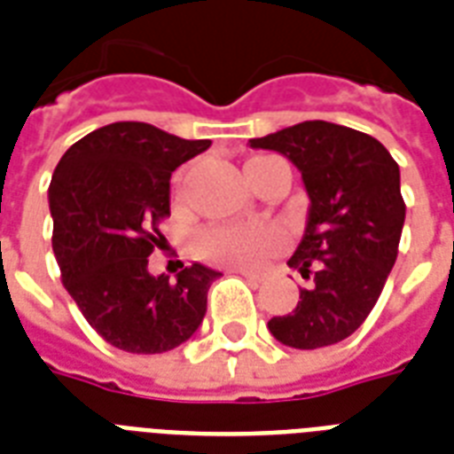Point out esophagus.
Segmentation results:
<instances>
[{"label":"esophagus","mask_w":454,"mask_h":454,"mask_svg":"<svg viewBox=\"0 0 454 454\" xmlns=\"http://www.w3.org/2000/svg\"><path fill=\"white\" fill-rule=\"evenodd\" d=\"M240 276L252 280V283H262L263 278H266V273H262V270H240Z\"/></svg>","instance_id":"1"}]
</instances>
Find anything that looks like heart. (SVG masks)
<instances>
[{
	"instance_id": "1",
	"label": "heart",
	"mask_w": 454,
	"mask_h": 454,
	"mask_svg": "<svg viewBox=\"0 0 454 454\" xmlns=\"http://www.w3.org/2000/svg\"><path fill=\"white\" fill-rule=\"evenodd\" d=\"M280 242L270 226H221L198 238L200 252L216 262H254Z\"/></svg>"
}]
</instances>
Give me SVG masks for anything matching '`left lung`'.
Wrapping results in <instances>:
<instances>
[{
    "instance_id": "1",
    "label": "left lung",
    "mask_w": 454,
    "mask_h": 454,
    "mask_svg": "<svg viewBox=\"0 0 454 454\" xmlns=\"http://www.w3.org/2000/svg\"><path fill=\"white\" fill-rule=\"evenodd\" d=\"M301 171L309 195L306 228L287 266L310 278L297 309L269 320L292 348H323L351 337L370 316L398 256L405 223L401 169L370 134L309 120L262 138Z\"/></svg>"
}]
</instances>
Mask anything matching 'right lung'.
<instances>
[{
    "label": "right lung",
    "mask_w": 454,
    "mask_h": 454,
    "mask_svg": "<svg viewBox=\"0 0 454 454\" xmlns=\"http://www.w3.org/2000/svg\"><path fill=\"white\" fill-rule=\"evenodd\" d=\"M209 138L185 141L145 122L91 131L60 157L49 185L53 254L87 323L127 353H164L198 332L219 270L192 263L153 276L148 256L169 214V178Z\"/></svg>",
    "instance_id": "obj_1"
}]
</instances>
